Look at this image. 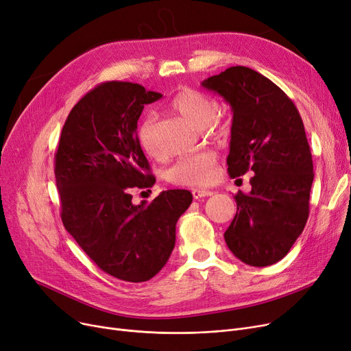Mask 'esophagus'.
<instances>
[{
	"mask_svg": "<svg viewBox=\"0 0 351 351\" xmlns=\"http://www.w3.org/2000/svg\"><path fill=\"white\" fill-rule=\"evenodd\" d=\"M191 193H193V197H194L195 199H199V198H203V197H210V195L214 194L213 191H210V190H203V189H194Z\"/></svg>",
	"mask_w": 351,
	"mask_h": 351,
	"instance_id": "esophagus-1",
	"label": "esophagus"
}]
</instances>
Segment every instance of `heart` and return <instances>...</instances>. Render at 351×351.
Segmentation results:
<instances>
[{
    "label": "heart",
    "instance_id": "obj_1",
    "mask_svg": "<svg viewBox=\"0 0 351 351\" xmlns=\"http://www.w3.org/2000/svg\"><path fill=\"white\" fill-rule=\"evenodd\" d=\"M171 110L180 114L182 119L195 125L197 128L213 127L215 134H221L224 128L210 121L219 112V103L206 93L195 88H181L171 99ZM138 143L144 152L156 157L158 156V145L156 140V119L148 114L141 120L137 130ZM169 178L174 184L203 187L210 186L219 178L217 156L213 152H202L197 154L180 158L169 170Z\"/></svg>",
    "mask_w": 351,
    "mask_h": 351
}]
</instances>
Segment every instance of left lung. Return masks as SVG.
Segmentation results:
<instances>
[{
    "label": "left lung",
    "mask_w": 351,
    "mask_h": 351,
    "mask_svg": "<svg viewBox=\"0 0 351 351\" xmlns=\"http://www.w3.org/2000/svg\"><path fill=\"white\" fill-rule=\"evenodd\" d=\"M202 86L232 111L230 177L254 173L252 191L234 195L226 243L248 265H271L290 252L308 219L314 173L303 120L285 91L248 66H230Z\"/></svg>",
    "instance_id": "obj_1"
}]
</instances>
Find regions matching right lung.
<instances>
[{
    "mask_svg": "<svg viewBox=\"0 0 351 351\" xmlns=\"http://www.w3.org/2000/svg\"><path fill=\"white\" fill-rule=\"evenodd\" d=\"M161 97L132 82H103L73 107L56 153L65 230L99 269L130 282L153 278L165 265L176 224L193 202L189 190L131 202L132 190L156 182L136 130L144 106Z\"/></svg>",
    "mask_w": 351,
    "mask_h": 351,
    "instance_id": "right-lung-1",
    "label": "right lung"
}]
</instances>
